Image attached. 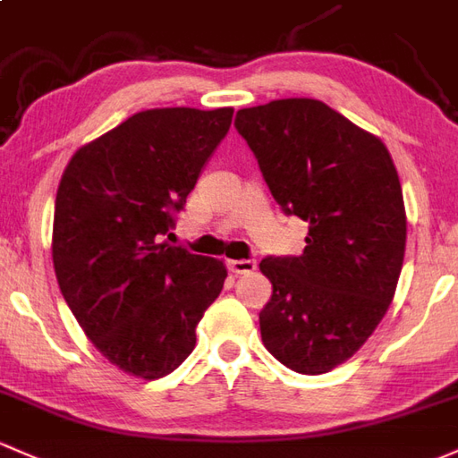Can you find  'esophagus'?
I'll return each instance as SVG.
<instances>
[{
	"label": "esophagus",
	"instance_id": "esophagus-1",
	"mask_svg": "<svg viewBox=\"0 0 458 458\" xmlns=\"http://www.w3.org/2000/svg\"><path fill=\"white\" fill-rule=\"evenodd\" d=\"M258 268L255 259H231L229 262V270L235 275H249Z\"/></svg>",
	"mask_w": 458,
	"mask_h": 458
}]
</instances>
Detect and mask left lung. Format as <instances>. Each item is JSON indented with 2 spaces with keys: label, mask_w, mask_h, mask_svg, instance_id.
<instances>
[{
  "label": "left lung",
  "mask_w": 458,
  "mask_h": 458,
  "mask_svg": "<svg viewBox=\"0 0 458 458\" xmlns=\"http://www.w3.org/2000/svg\"><path fill=\"white\" fill-rule=\"evenodd\" d=\"M235 129L284 214L308 223L301 255L259 264L273 284L262 341L293 371L327 373L365 345L395 294L406 249L400 176L376 135L321 100L240 109Z\"/></svg>",
  "instance_id": "1"
}]
</instances>
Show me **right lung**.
I'll list each match as a JSON object with an SVG mask.
<instances>
[{
    "label": "right lung",
    "instance_id": "add662e5",
    "mask_svg": "<svg viewBox=\"0 0 458 458\" xmlns=\"http://www.w3.org/2000/svg\"><path fill=\"white\" fill-rule=\"evenodd\" d=\"M233 109L135 113L82 146L63 172L52 258L67 306L102 356L157 380L196 345L223 290L220 259L161 242L229 132Z\"/></svg>",
    "mask_w": 458,
    "mask_h": 458
}]
</instances>
